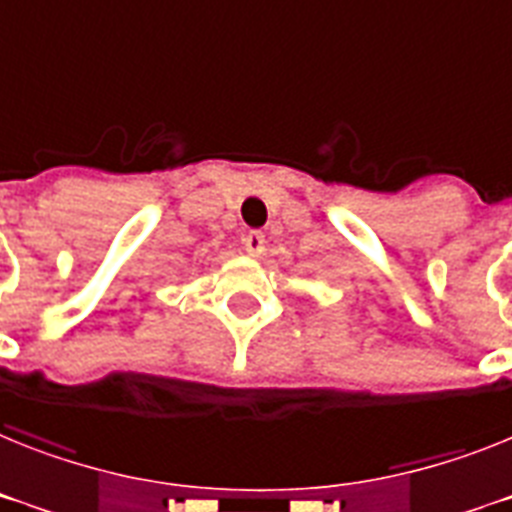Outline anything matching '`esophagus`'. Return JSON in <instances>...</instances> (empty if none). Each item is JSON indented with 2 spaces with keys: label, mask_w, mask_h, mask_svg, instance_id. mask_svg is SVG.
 Returning <instances> with one entry per match:
<instances>
[{
  "label": "esophagus",
  "mask_w": 512,
  "mask_h": 512,
  "mask_svg": "<svg viewBox=\"0 0 512 512\" xmlns=\"http://www.w3.org/2000/svg\"><path fill=\"white\" fill-rule=\"evenodd\" d=\"M242 242H244V249H247L252 257H260L265 252V234H263V231H249V234H244Z\"/></svg>",
  "instance_id": "1"
}]
</instances>
